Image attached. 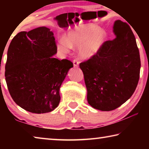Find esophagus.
I'll return each mask as SVG.
<instances>
[{
  "label": "esophagus",
  "mask_w": 149,
  "mask_h": 149,
  "mask_svg": "<svg viewBox=\"0 0 149 149\" xmlns=\"http://www.w3.org/2000/svg\"><path fill=\"white\" fill-rule=\"evenodd\" d=\"M79 62L77 61V60H73V64H74V67H77L78 65H79Z\"/></svg>",
  "instance_id": "1"
}]
</instances>
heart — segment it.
Wrapping results in <instances>:
<instances>
[{
  "mask_svg": "<svg viewBox=\"0 0 149 149\" xmlns=\"http://www.w3.org/2000/svg\"><path fill=\"white\" fill-rule=\"evenodd\" d=\"M107 38V32L97 25L89 24L70 30L65 39H60L57 49L62 53H67L71 47H78L80 58L88 59L97 53Z\"/></svg>",
  "mask_w": 149,
  "mask_h": 149,
  "instance_id": "obj_1",
  "label": "heart"
}]
</instances>
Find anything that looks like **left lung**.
I'll return each mask as SVG.
<instances>
[{
    "instance_id": "1",
    "label": "left lung",
    "mask_w": 149,
    "mask_h": 149,
    "mask_svg": "<svg viewBox=\"0 0 149 149\" xmlns=\"http://www.w3.org/2000/svg\"><path fill=\"white\" fill-rule=\"evenodd\" d=\"M113 31L114 39L104 42L97 54L79 64L88 103L102 111L113 110L127 101L139 79V51L130 26L116 20Z\"/></svg>"
}]
</instances>
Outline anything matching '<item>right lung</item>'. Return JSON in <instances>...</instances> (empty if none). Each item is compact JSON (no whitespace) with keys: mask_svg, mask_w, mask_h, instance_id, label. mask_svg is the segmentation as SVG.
Masks as SVG:
<instances>
[{"mask_svg":"<svg viewBox=\"0 0 149 149\" xmlns=\"http://www.w3.org/2000/svg\"><path fill=\"white\" fill-rule=\"evenodd\" d=\"M54 33L46 27L21 31L10 44L5 79L12 99L28 112L43 114L59 104L60 88L73 63L54 58Z\"/></svg>","mask_w":149,"mask_h":149,"instance_id":"right-lung-1","label":"right lung"}]
</instances>
